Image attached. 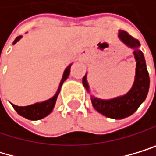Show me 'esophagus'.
I'll return each mask as SVG.
<instances>
[{
  "label": "esophagus",
  "instance_id": "34e87169",
  "mask_svg": "<svg viewBox=\"0 0 156 156\" xmlns=\"http://www.w3.org/2000/svg\"><path fill=\"white\" fill-rule=\"evenodd\" d=\"M86 54H87V51H86L85 50H82V51H80V57H83V56H85V55H86Z\"/></svg>",
  "mask_w": 156,
  "mask_h": 156
}]
</instances>
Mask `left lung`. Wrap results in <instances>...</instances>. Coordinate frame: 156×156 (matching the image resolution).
I'll list each match as a JSON object with an SVG mask.
<instances>
[{
	"label": "left lung",
	"mask_w": 156,
	"mask_h": 156,
	"mask_svg": "<svg viewBox=\"0 0 156 156\" xmlns=\"http://www.w3.org/2000/svg\"><path fill=\"white\" fill-rule=\"evenodd\" d=\"M119 37L126 46L134 49L133 54H134L137 62L135 80L133 86L129 93L122 97L106 101L97 98H92L91 100L92 105L96 110L105 116L112 119H124L134 113L140 105L145 101L150 87V76L147 67H146L144 55L141 51L138 50L140 46L139 41L124 30L120 31ZM82 83L87 91H89L86 76H83Z\"/></svg>",
	"instance_id": "1"
}]
</instances>
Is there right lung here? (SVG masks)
Masks as SVG:
<instances>
[{"mask_svg": "<svg viewBox=\"0 0 156 156\" xmlns=\"http://www.w3.org/2000/svg\"><path fill=\"white\" fill-rule=\"evenodd\" d=\"M21 37H22L21 35L18 36L16 39L14 40L13 44H15L17 41H19ZM70 68H71V66L67 67V69L65 70L64 74H63V76H62V80L60 81V84H59L57 92L55 93V95L51 99H50L48 101H45L43 102L34 104V105H27V106H17V105H12L13 108L17 111V113L19 115H21V116H23V117L29 119V120H32V121H34V120H40V119L46 117L47 115H49L51 112V110L54 109V107H55V101H56V99H57V96H58L59 91H60L62 83L65 80H66L67 77L69 76Z\"/></svg>", "mask_w": 156, "mask_h": 156, "instance_id": "add662e5", "label": "right lung"}]
</instances>
